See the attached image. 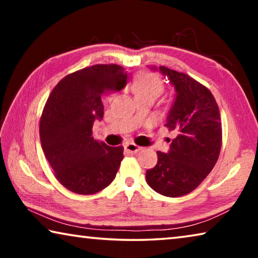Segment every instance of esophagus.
Wrapping results in <instances>:
<instances>
[{"label":"esophagus","instance_id":"34e87169","mask_svg":"<svg viewBox=\"0 0 258 258\" xmlns=\"http://www.w3.org/2000/svg\"><path fill=\"white\" fill-rule=\"evenodd\" d=\"M125 149L127 150L128 152H131V154H135V152H138V151L141 150V147L137 146L133 142H130V143H127V145L125 146Z\"/></svg>","mask_w":258,"mask_h":258}]
</instances>
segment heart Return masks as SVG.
Instances as JSON below:
<instances>
[{"label":"heart","mask_w":258,"mask_h":258,"mask_svg":"<svg viewBox=\"0 0 258 258\" xmlns=\"http://www.w3.org/2000/svg\"><path fill=\"white\" fill-rule=\"evenodd\" d=\"M163 81L160 80V77L151 73L143 74V75L138 77L132 84V91L135 97L140 94H151L157 98L163 92Z\"/></svg>","instance_id":"1"}]
</instances>
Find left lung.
<instances>
[{"mask_svg": "<svg viewBox=\"0 0 258 258\" xmlns=\"http://www.w3.org/2000/svg\"><path fill=\"white\" fill-rule=\"evenodd\" d=\"M159 71L175 87L165 126L176 138L167 154L157 151L158 161L146 178L151 189L174 198L190 194L212 172L222 147V123L216 100L206 86L167 67Z\"/></svg>", "mask_w": 258, "mask_h": 258, "instance_id": "8db88e82", "label": "left lung"}]
</instances>
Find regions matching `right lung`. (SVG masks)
<instances>
[{
	"label": "right lung",
	"mask_w": 258,
	"mask_h": 258,
	"mask_svg": "<svg viewBox=\"0 0 258 258\" xmlns=\"http://www.w3.org/2000/svg\"><path fill=\"white\" fill-rule=\"evenodd\" d=\"M118 64H94L62 78L52 90L40 120L42 149L61 184L78 195H93L113 181L123 147L92 137L103 117V95L120 91L127 73Z\"/></svg>",
	"instance_id": "right-lung-1"
}]
</instances>
